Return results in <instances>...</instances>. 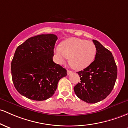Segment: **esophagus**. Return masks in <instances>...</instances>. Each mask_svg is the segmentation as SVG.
<instances>
[{"instance_id":"obj_1","label":"esophagus","mask_w":128,"mask_h":128,"mask_svg":"<svg viewBox=\"0 0 128 128\" xmlns=\"http://www.w3.org/2000/svg\"><path fill=\"white\" fill-rule=\"evenodd\" d=\"M72 73V72L71 70H67V75H70V74Z\"/></svg>"}]
</instances>
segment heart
I'll list each match as a JSON object with an SVG mask.
<instances>
[{
	"instance_id": "b5f03b06",
	"label": "heart",
	"mask_w": 128,
	"mask_h": 128,
	"mask_svg": "<svg viewBox=\"0 0 128 128\" xmlns=\"http://www.w3.org/2000/svg\"><path fill=\"white\" fill-rule=\"evenodd\" d=\"M54 53L60 64H64L70 59L71 66L77 70H81L93 62L96 56V47L92 41L71 38L64 40L61 46L56 47Z\"/></svg>"
}]
</instances>
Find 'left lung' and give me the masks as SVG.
I'll use <instances>...</instances> for the list:
<instances>
[{"label": "left lung", "instance_id": "left-lung-1", "mask_svg": "<svg viewBox=\"0 0 128 128\" xmlns=\"http://www.w3.org/2000/svg\"><path fill=\"white\" fill-rule=\"evenodd\" d=\"M96 54L93 62L83 70L78 72L80 81L74 87L76 96L88 103L105 99L114 87L117 67L112 53L98 40H93Z\"/></svg>", "mask_w": 128, "mask_h": 128}]
</instances>
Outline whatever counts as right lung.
Listing matches in <instances>:
<instances>
[{
	"label": "right lung",
	"mask_w": 128,
	"mask_h": 128,
	"mask_svg": "<svg viewBox=\"0 0 128 128\" xmlns=\"http://www.w3.org/2000/svg\"><path fill=\"white\" fill-rule=\"evenodd\" d=\"M55 34H40L18 46L12 61V80L19 94L30 100L50 98L67 70L53 61Z\"/></svg>",
	"instance_id": "obj_1"
}]
</instances>
